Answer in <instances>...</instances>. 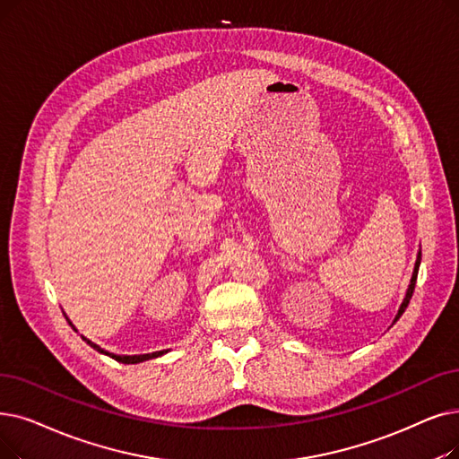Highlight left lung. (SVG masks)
Instances as JSON below:
<instances>
[{
	"label": "left lung",
	"mask_w": 459,
	"mask_h": 459,
	"mask_svg": "<svg viewBox=\"0 0 459 459\" xmlns=\"http://www.w3.org/2000/svg\"><path fill=\"white\" fill-rule=\"evenodd\" d=\"M420 261H422V251H418V255H416V263H414V270H412V277H411V283H409V289H407V292H405L403 302H402L400 309H397V315H395V318H394V323H392V325H395V323H397V318H400V316L405 313V309H407V306H409V302H411L412 292H414V285H416V277H418V268H420Z\"/></svg>",
	"instance_id": "8db88e82"
}]
</instances>
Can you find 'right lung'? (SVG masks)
Segmentation results:
<instances>
[{
  "instance_id": "right-lung-1",
  "label": "right lung",
  "mask_w": 459,
  "mask_h": 459,
  "mask_svg": "<svg viewBox=\"0 0 459 459\" xmlns=\"http://www.w3.org/2000/svg\"><path fill=\"white\" fill-rule=\"evenodd\" d=\"M67 316V315H65ZM69 321V318H67ZM69 325L74 328V325L69 321ZM76 330V328H74ZM82 340L90 345V347H93L95 351H99L101 354H107V356H110V358H114L116 362H122V364H141V362H146V360H152V358H157V356H163L165 352H169V351H155V352H148V354H114V352H108V351H105V349H101L99 347L97 343H93V342H90L88 337H84L82 335Z\"/></svg>"
}]
</instances>
